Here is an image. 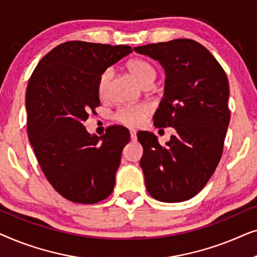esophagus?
I'll use <instances>...</instances> for the list:
<instances>
[{
  "mask_svg": "<svg viewBox=\"0 0 257 257\" xmlns=\"http://www.w3.org/2000/svg\"><path fill=\"white\" fill-rule=\"evenodd\" d=\"M130 136H131L132 142H136V140H137V132L135 131V130H131V131H130Z\"/></svg>",
  "mask_w": 257,
  "mask_h": 257,
  "instance_id": "1",
  "label": "esophagus"
}]
</instances>
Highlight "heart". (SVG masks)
Wrapping results in <instances>:
<instances>
[{
	"label": "heart",
	"instance_id": "heart-1",
	"mask_svg": "<svg viewBox=\"0 0 257 257\" xmlns=\"http://www.w3.org/2000/svg\"><path fill=\"white\" fill-rule=\"evenodd\" d=\"M127 69L131 75L140 85H147V84H153L157 77V71L152 64L144 59H132L128 62ZM112 78V70L106 69L101 73L98 82V92L100 97H106L108 86H110V80ZM151 113V106L147 104L140 105H127L119 108L115 113V119L122 124L137 127L143 124L145 118Z\"/></svg>",
	"mask_w": 257,
	"mask_h": 257
}]
</instances>
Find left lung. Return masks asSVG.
<instances>
[{"instance_id":"left-lung-1","label":"left lung","mask_w":257,"mask_h":257,"mask_svg":"<svg viewBox=\"0 0 257 257\" xmlns=\"http://www.w3.org/2000/svg\"><path fill=\"white\" fill-rule=\"evenodd\" d=\"M135 51L165 69L164 97L154 125L175 130L166 146L153 133H138L147 192L163 202L185 201L205 187L222 156L230 119L227 75L205 47L187 38L136 47Z\"/></svg>"}]
</instances>
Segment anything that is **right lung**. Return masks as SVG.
Masks as SVG:
<instances>
[{"mask_svg": "<svg viewBox=\"0 0 257 257\" xmlns=\"http://www.w3.org/2000/svg\"><path fill=\"white\" fill-rule=\"evenodd\" d=\"M131 52L127 45L65 42L41 59L28 83L29 142L49 182L70 201L96 203L113 191L128 130L112 126L98 137L84 121L100 105L101 73Z\"/></svg>", "mask_w": 257, "mask_h": 257, "instance_id": "1", "label": "right lung"}]
</instances>
